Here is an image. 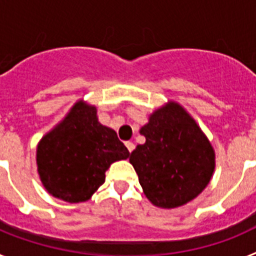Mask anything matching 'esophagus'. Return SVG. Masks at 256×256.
<instances>
[{
  "label": "esophagus",
  "instance_id": "34e87169",
  "mask_svg": "<svg viewBox=\"0 0 256 256\" xmlns=\"http://www.w3.org/2000/svg\"><path fill=\"white\" fill-rule=\"evenodd\" d=\"M126 148H128V151H130V152H132V151L134 150V144H133V142H130V141H126Z\"/></svg>",
  "mask_w": 256,
  "mask_h": 256
}]
</instances>
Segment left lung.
Listing matches in <instances>:
<instances>
[{"instance_id":"left-lung-1","label":"left lung","mask_w":256,"mask_h":256,"mask_svg":"<svg viewBox=\"0 0 256 256\" xmlns=\"http://www.w3.org/2000/svg\"><path fill=\"white\" fill-rule=\"evenodd\" d=\"M146 142L130 155L144 195L160 208L195 198L214 172V151L195 120L176 102L159 108L140 130Z\"/></svg>"}]
</instances>
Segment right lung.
Listing matches in <instances>:
<instances>
[{
    "label": "right lung",
    "instance_id": "obj_1",
    "mask_svg": "<svg viewBox=\"0 0 256 256\" xmlns=\"http://www.w3.org/2000/svg\"><path fill=\"white\" fill-rule=\"evenodd\" d=\"M128 156L130 151L115 130L98 123L96 108L76 102L64 120L40 140L38 173L52 196L82 202L105 182L110 164Z\"/></svg>",
    "mask_w": 256,
    "mask_h": 256
}]
</instances>
